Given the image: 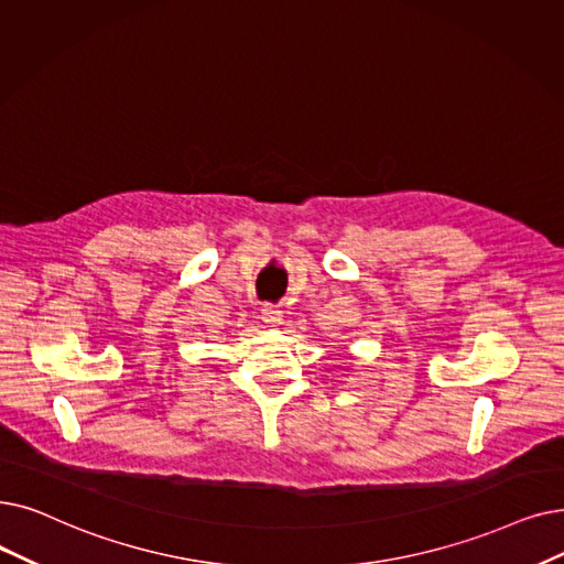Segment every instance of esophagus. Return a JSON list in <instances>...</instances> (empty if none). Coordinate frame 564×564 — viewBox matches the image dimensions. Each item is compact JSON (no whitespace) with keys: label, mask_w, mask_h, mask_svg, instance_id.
Wrapping results in <instances>:
<instances>
[{"label":"esophagus","mask_w":564,"mask_h":564,"mask_svg":"<svg viewBox=\"0 0 564 564\" xmlns=\"http://www.w3.org/2000/svg\"><path fill=\"white\" fill-rule=\"evenodd\" d=\"M262 321H264L267 327H279L283 323V313L272 304H264L262 306Z\"/></svg>","instance_id":"esophagus-1"}]
</instances>
